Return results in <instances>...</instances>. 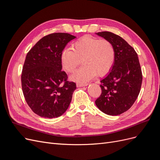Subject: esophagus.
I'll return each mask as SVG.
<instances>
[{"mask_svg": "<svg viewBox=\"0 0 160 160\" xmlns=\"http://www.w3.org/2000/svg\"><path fill=\"white\" fill-rule=\"evenodd\" d=\"M88 85V83H77V86L78 88H80V87H83V86H87Z\"/></svg>", "mask_w": 160, "mask_h": 160, "instance_id": "1", "label": "esophagus"}]
</instances>
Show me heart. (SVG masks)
I'll return each mask as SVG.
<instances>
[{"mask_svg": "<svg viewBox=\"0 0 160 160\" xmlns=\"http://www.w3.org/2000/svg\"><path fill=\"white\" fill-rule=\"evenodd\" d=\"M72 48L62 51L60 61L63 69L72 72L82 60L83 65L71 75V79L85 83L97 74L103 76L112 68L115 51L113 43L108 39L84 36L72 43Z\"/></svg>", "mask_w": 160, "mask_h": 160, "instance_id": "heart-1", "label": "heart"}]
</instances>
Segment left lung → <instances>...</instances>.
<instances>
[{
  "instance_id": "8db88e82",
  "label": "left lung",
  "mask_w": 160,
  "mask_h": 160,
  "mask_svg": "<svg viewBox=\"0 0 160 160\" xmlns=\"http://www.w3.org/2000/svg\"><path fill=\"white\" fill-rule=\"evenodd\" d=\"M113 43L115 61L110 72L101 80V94L95 104L102 112L118 115L128 111L137 99L142 83V72L137 52L123 38L103 31L96 33Z\"/></svg>"
}]
</instances>
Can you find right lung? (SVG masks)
Listing matches in <instances>:
<instances>
[{"label": "right lung", "instance_id": "1", "mask_svg": "<svg viewBox=\"0 0 160 160\" xmlns=\"http://www.w3.org/2000/svg\"><path fill=\"white\" fill-rule=\"evenodd\" d=\"M76 37L52 33L42 37L28 51L21 74L22 89L28 105L37 115L58 118L68 109L76 89L61 71L60 55L67 43Z\"/></svg>", "mask_w": 160, "mask_h": 160}]
</instances>
